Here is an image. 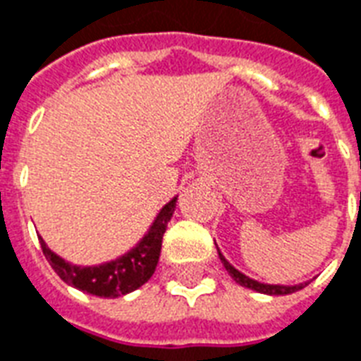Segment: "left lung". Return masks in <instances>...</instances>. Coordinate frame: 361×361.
Returning a JSON list of instances; mask_svg holds the SVG:
<instances>
[{
    "mask_svg": "<svg viewBox=\"0 0 361 361\" xmlns=\"http://www.w3.org/2000/svg\"><path fill=\"white\" fill-rule=\"evenodd\" d=\"M219 259H221V262L224 264V268H226V272L234 278L235 283H240V286L243 287H249V289H253V291H259V293H264V295H289V293H295V291H299V289H302L305 286H308V281H305V283H299V286H272V283H261V281L257 280H251L249 276H245V274H242L240 270H235L232 264H230L226 259H224V255L219 251Z\"/></svg>",
    "mask_w": 361,
    "mask_h": 361,
    "instance_id": "obj_1",
    "label": "left lung"
}]
</instances>
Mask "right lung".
Listing matches in <instances>:
<instances>
[{
  "instance_id": "1",
  "label": "right lung",
  "mask_w": 361,
  "mask_h": 361,
  "mask_svg": "<svg viewBox=\"0 0 361 361\" xmlns=\"http://www.w3.org/2000/svg\"><path fill=\"white\" fill-rule=\"evenodd\" d=\"M175 207H177V197H173L167 205L161 207L145 238L131 251L118 257L116 261L104 262L99 267L72 264L53 253L47 247V243L43 242V238H39V243H42L43 255L49 264L68 286L75 287L83 293L97 295V297H104V299H116V297L139 289L152 278V274L158 267L161 240L167 230V222L175 213Z\"/></svg>"
}]
</instances>
